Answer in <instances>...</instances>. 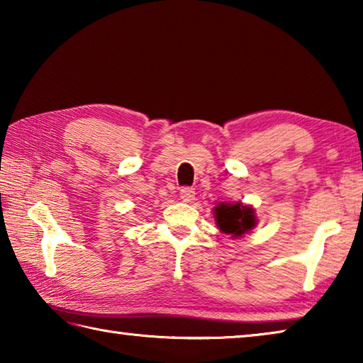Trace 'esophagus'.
<instances>
[{"label": "esophagus", "instance_id": "34e87169", "mask_svg": "<svg viewBox=\"0 0 363 363\" xmlns=\"http://www.w3.org/2000/svg\"><path fill=\"white\" fill-rule=\"evenodd\" d=\"M179 195L182 201H192L195 199V190L192 187H182Z\"/></svg>", "mask_w": 363, "mask_h": 363}]
</instances>
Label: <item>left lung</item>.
Wrapping results in <instances>:
<instances>
[{"instance_id": "8db88e82", "label": "left lung", "mask_w": 363, "mask_h": 363, "mask_svg": "<svg viewBox=\"0 0 363 363\" xmlns=\"http://www.w3.org/2000/svg\"><path fill=\"white\" fill-rule=\"evenodd\" d=\"M214 213H216V223L219 229L233 237H240L245 232L251 230L256 225L255 211L240 203H220L216 206Z\"/></svg>"}]
</instances>
